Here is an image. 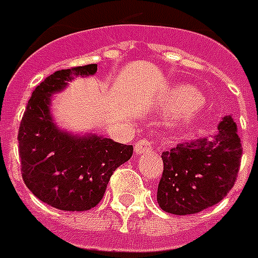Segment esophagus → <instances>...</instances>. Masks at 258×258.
Returning <instances> with one entry per match:
<instances>
[{
	"label": "esophagus",
	"instance_id": "obj_1",
	"mask_svg": "<svg viewBox=\"0 0 258 258\" xmlns=\"http://www.w3.org/2000/svg\"><path fill=\"white\" fill-rule=\"evenodd\" d=\"M153 151V142L147 139V138H143V139H139V141L135 143V153L137 155H142V154H149Z\"/></svg>",
	"mask_w": 258,
	"mask_h": 258
}]
</instances>
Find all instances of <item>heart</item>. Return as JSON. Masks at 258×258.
I'll return each instance as SVG.
<instances>
[{"label": "heart", "mask_w": 258, "mask_h": 258, "mask_svg": "<svg viewBox=\"0 0 258 258\" xmlns=\"http://www.w3.org/2000/svg\"><path fill=\"white\" fill-rule=\"evenodd\" d=\"M202 104V96L196 88L188 86H178L170 91L166 99V109L169 112L187 115Z\"/></svg>", "instance_id": "b5f03b06"}]
</instances>
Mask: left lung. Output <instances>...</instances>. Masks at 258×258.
I'll use <instances>...</instances> for the list:
<instances>
[{
  "label": "left lung",
  "instance_id": "obj_1",
  "mask_svg": "<svg viewBox=\"0 0 258 258\" xmlns=\"http://www.w3.org/2000/svg\"><path fill=\"white\" fill-rule=\"evenodd\" d=\"M241 155L237 124L228 115L213 137L180 143L162 154L158 205L170 214L187 216L218 204L234 186Z\"/></svg>",
  "mask_w": 258,
  "mask_h": 258
}]
</instances>
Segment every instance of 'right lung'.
<instances>
[{
	"instance_id": "obj_1",
	"label": "right lung",
	"mask_w": 258,
	"mask_h": 258,
	"mask_svg": "<svg viewBox=\"0 0 258 258\" xmlns=\"http://www.w3.org/2000/svg\"><path fill=\"white\" fill-rule=\"evenodd\" d=\"M97 64L56 71L28 101L18 131L22 179L38 200L67 212L95 208L112 172L128 161L133 146L88 133L75 135L56 124L50 105L75 78L96 74Z\"/></svg>"
}]
</instances>
